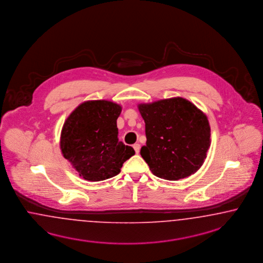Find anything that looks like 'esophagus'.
I'll list each match as a JSON object with an SVG mask.
<instances>
[{"instance_id": "esophagus-1", "label": "esophagus", "mask_w": 263, "mask_h": 263, "mask_svg": "<svg viewBox=\"0 0 263 263\" xmlns=\"http://www.w3.org/2000/svg\"><path fill=\"white\" fill-rule=\"evenodd\" d=\"M133 147H134V149H135V153H136V154H139V152H140V147H141L140 144H134Z\"/></svg>"}]
</instances>
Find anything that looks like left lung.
Masks as SVG:
<instances>
[{"instance_id": "obj_1", "label": "left lung", "mask_w": 263, "mask_h": 263, "mask_svg": "<svg viewBox=\"0 0 263 263\" xmlns=\"http://www.w3.org/2000/svg\"><path fill=\"white\" fill-rule=\"evenodd\" d=\"M138 109L147 137L140 153L153 174L177 181L196 173L211 143L205 114L181 97L139 104Z\"/></svg>"}]
</instances>
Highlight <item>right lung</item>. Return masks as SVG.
Wrapping results in <instances>:
<instances>
[{
  "mask_svg": "<svg viewBox=\"0 0 263 263\" xmlns=\"http://www.w3.org/2000/svg\"><path fill=\"white\" fill-rule=\"evenodd\" d=\"M121 105L107 100H91L78 105L67 116L60 146L80 177L98 182L120 172L124 161L135 155L133 147L118 141L116 120Z\"/></svg>",
  "mask_w": 263,
  "mask_h": 263,
  "instance_id": "1",
  "label": "right lung"
}]
</instances>
